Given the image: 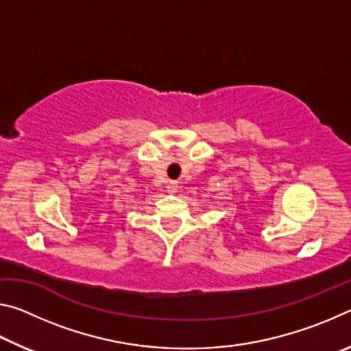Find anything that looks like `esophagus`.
I'll return each mask as SVG.
<instances>
[{"label":"esophagus","mask_w":351,"mask_h":351,"mask_svg":"<svg viewBox=\"0 0 351 351\" xmlns=\"http://www.w3.org/2000/svg\"><path fill=\"white\" fill-rule=\"evenodd\" d=\"M167 192L169 193H176L178 192V182L176 181H170L167 184Z\"/></svg>","instance_id":"obj_1"}]
</instances>
